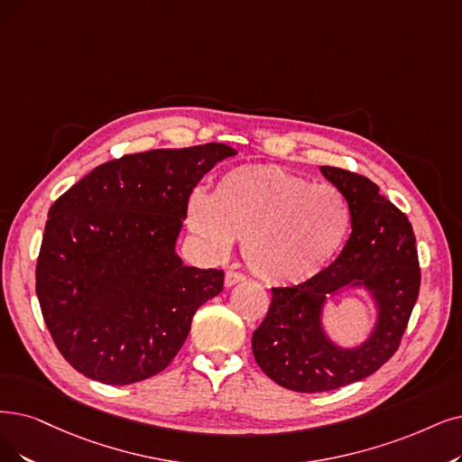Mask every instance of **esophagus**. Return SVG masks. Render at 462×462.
I'll return each mask as SVG.
<instances>
[{"mask_svg":"<svg viewBox=\"0 0 462 462\" xmlns=\"http://www.w3.org/2000/svg\"><path fill=\"white\" fill-rule=\"evenodd\" d=\"M243 281H245V274L243 273H238V271H227L226 273V286L227 288L235 286L236 282H243Z\"/></svg>","mask_w":462,"mask_h":462,"instance_id":"1","label":"esophagus"}]
</instances>
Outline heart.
I'll use <instances>...</instances> for the list:
<instances>
[{
    "instance_id": "b5f03b06",
    "label": "heart",
    "mask_w": 462,
    "mask_h": 462,
    "mask_svg": "<svg viewBox=\"0 0 462 462\" xmlns=\"http://www.w3.org/2000/svg\"><path fill=\"white\" fill-rule=\"evenodd\" d=\"M186 221L214 255H226L243 238L245 262L262 281L293 286L317 276L339 252L350 212L334 186L245 164L221 174L210 197L195 191Z\"/></svg>"
}]
</instances>
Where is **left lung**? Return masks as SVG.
Wrapping results in <instances>:
<instances>
[{"mask_svg":"<svg viewBox=\"0 0 462 462\" xmlns=\"http://www.w3.org/2000/svg\"><path fill=\"white\" fill-rule=\"evenodd\" d=\"M345 197L353 233L337 260L317 276L286 288H271L267 317L254 331L257 365L276 384L295 393H326L375 374L396 353L419 298L420 267L408 216L362 174L320 167ZM364 283L376 295L380 320L362 347L345 351L319 328L328 294Z\"/></svg>","mask_w":462,"mask_h":462,"instance_id":"obj_1","label":"left lung"}]
</instances>
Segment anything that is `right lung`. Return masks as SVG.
<instances>
[{"instance_id":"obj_1","label":"right lung","mask_w":462,"mask_h":462,"mask_svg":"<svg viewBox=\"0 0 462 462\" xmlns=\"http://www.w3.org/2000/svg\"><path fill=\"white\" fill-rule=\"evenodd\" d=\"M235 155L226 143L107 161L52 202L35 265L51 337L79 374L131 384L161 374L224 271L174 252L193 188Z\"/></svg>"}]
</instances>
